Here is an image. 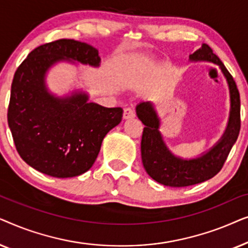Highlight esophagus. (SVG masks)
I'll use <instances>...</instances> for the list:
<instances>
[{"instance_id":"esophagus-1","label":"esophagus","mask_w":248,"mask_h":248,"mask_svg":"<svg viewBox=\"0 0 248 248\" xmlns=\"http://www.w3.org/2000/svg\"><path fill=\"white\" fill-rule=\"evenodd\" d=\"M134 116H135V111H134L133 108H131V107L125 108L124 114H123L124 120H128V118H132V117H134Z\"/></svg>"}]
</instances>
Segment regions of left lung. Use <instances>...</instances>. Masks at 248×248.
<instances>
[{
	"label": "left lung",
	"instance_id": "left-lung-1",
	"mask_svg": "<svg viewBox=\"0 0 248 248\" xmlns=\"http://www.w3.org/2000/svg\"><path fill=\"white\" fill-rule=\"evenodd\" d=\"M191 62H209L219 66L229 88L230 111L228 123L219 141L203 152L200 157L185 159L169 150L165 143L160 128V118L150 101L137 105L135 111L144 125L141 140V158L145 171L155 182L170 187H185L212 178L221 170L240 130V99L232 74L212 49L202 44L189 55Z\"/></svg>",
	"mask_w": 248,
	"mask_h": 248
}]
</instances>
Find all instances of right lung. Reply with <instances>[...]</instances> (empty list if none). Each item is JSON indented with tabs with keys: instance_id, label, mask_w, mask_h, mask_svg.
I'll return each instance as SVG.
<instances>
[{
	"instance_id": "right-lung-1",
	"label": "right lung",
	"mask_w": 248,
	"mask_h": 248,
	"mask_svg": "<svg viewBox=\"0 0 248 248\" xmlns=\"http://www.w3.org/2000/svg\"><path fill=\"white\" fill-rule=\"evenodd\" d=\"M98 67V49L74 39L37 47L16 71L8 123L20 157L30 167L52 177L82 175L93 167L104 138L121 123L123 109L90 103L89 94L73 90L52 93L47 72L60 62Z\"/></svg>"
}]
</instances>
